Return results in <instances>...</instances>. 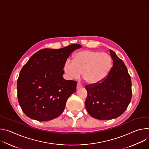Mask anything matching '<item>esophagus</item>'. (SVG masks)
I'll return each instance as SVG.
<instances>
[{
  "instance_id": "esophagus-1",
  "label": "esophagus",
  "mask_w": 149,
  "mask_h": 149,
  "mask_svg": "<svg viewBox=\"0 0 149 149\" xmlns=\"http://www.w3.org/2000/svg\"><path fill=\"white\" fill-rule=\"evenodd\" d=\"M83 86L80 83H77V89H79V88H82Z\"/></svg>"
}]
</instances>
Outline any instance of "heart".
Returning <instances> with one entry per match:
<instances>
[{
    "label": "heart",
    "mask_w": 149,
    "mask_h": 149,
    "mask_svg": "<svg viewBox=\"0 0 149 149\" xmlns=\"http://www.w3.org/2000/svg\"><path fill=\"white\" fill-rule=\"evenodd\" d=\"M113 64L112 58L107 53L82 50L73 55L72 62L69 60L65 62L63 70L70 79L78 78L82 72L85 81L95 85L108 76Z\"/></svg>",
    "instance_id": "heart-1"
}]
</instances>
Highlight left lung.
Segmentation results:
<instances>
[{
	"label": "left lung",
	"instance_id": "left-lung-1",
	"mask_svg": "<svg viewBox=\"0 0 149 149\" xmlns=\"http://www.w3.org/2000/svg\"><path fill=\"white\" fill-rule=\"evenodd\" d=\"M113 60L112 69L102 82L87 85L85 105L93 117L108 120L120 116L127 109L132 95V81L123 61L110 49Z\"/></svg>",
	"mask_w": 149,
	"mask_h": 149
}]
</instances>
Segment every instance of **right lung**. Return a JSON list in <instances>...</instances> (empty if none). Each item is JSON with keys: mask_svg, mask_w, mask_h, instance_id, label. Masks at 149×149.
Here are the masks:
<instances>
[{"mask_svg": "<svg viewBox=\"0 0 149 149\" xmlns=\"http://www.w3.org/2000/svg\"><path fill=\"white\" fill-rule=\"evenodd\" d=\"M79 44L58 49L45 48L33 54L21 70L17 81L19 104L29 118L53 120L65 109L68 98L76 91L77 81L63 79V63Z\"/></svg>", "mask_w": 149, "mask_h": 149, "instance_id": "obj_1", "label": "right lung"}]
</instances>
